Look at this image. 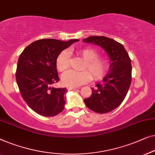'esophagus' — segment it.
<instances>
[{
	"label": "esophagus",
	"mask_w": 155,
	"mask_h": 155,
	"mask_svg": "<svg viewBox=\"0 0 155 155\" xmlns=\"http://www.w3.org/2000/svg\"><path fill=\"white\" fill-rule=\"evenodd\" d=\"M67 90L70 91V90H75V89L77 88V87H72V86H68L67 87Z\"/></svg>",
	"instance_id": "obj_1"
}]
</instances>
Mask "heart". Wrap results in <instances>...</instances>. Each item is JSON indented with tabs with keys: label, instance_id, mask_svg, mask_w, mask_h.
Segmentation results:
<instances>
[{
	"label": "heart",
	"instance_id": "obj_1",
	"mask_svg": "<svg viewBox=\"0 0 155 155\" xmlns=\"http://www.w3.org/2000/svg\"><path fill=\"white\" fill-rule=\"evenodd\" d=\"M78 55L85 60L83 71L69 70L64 73L61 77L62 83L65 86L77 87L86 84L93 78L95 80L101 79L108 70L107 60L102 57L98 56L96 50L91 48H85L78 50ZM70 67V58L68 51H63L59 54L56 59V68L60 72L66 71ZM88 71L91 74L87 71Z\"/></svg>",
	"mask_w": 155,
	"mask_h": 155
}]
</instances>
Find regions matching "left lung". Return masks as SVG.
I'll use <instances>...</instances> for the list:
<instances>
[{
    "label": "left lung",
    "mask_w": 155,
    "mask_h": 155,
    "mask_svg": "<svg viewBox=\"0 0 155 155\" xmlns=\"http://www.w3.org/2000/svg\"><path fill=\"white\" fill-rule=\"evenodd\" d=\"M84 42L101 46L110 58V72L103 81L92 88V95L84 99L86 105L93 112L104 114L114 110L125 98L131 83V61L123 45L105 36H90Z\"/></svg>",
    "instance_id": "left-lung-1"
}]
</instances>
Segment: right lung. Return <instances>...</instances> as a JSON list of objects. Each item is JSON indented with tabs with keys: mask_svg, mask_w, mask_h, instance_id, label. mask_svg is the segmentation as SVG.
<instances>
[{
	"mask_svg": "<svg viewBox=\"0 0 155 155\" xmlns=\"http://www.w3.org/2000/svg\"><path fill=\"white\" fill-rule=\"evenodd\" d=\"M78 39L62 41L41 39L28 45L19 55L16 81L28 106L43 117H53L64 108L66 88H53L59 81L56 59Z\"/></svg>",
	"mask_w": 155,
	"mask_h": 155,
	"instance_id": "right-lung-1",
	"label": "right lung"
}]
</instances>
